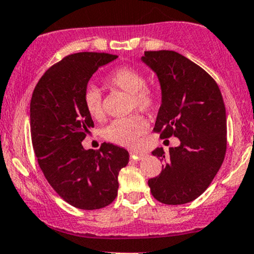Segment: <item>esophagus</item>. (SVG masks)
I'll use <instances>...</instances> for the list:
<instances>
[{"label":"esophagus","instance_id":"1","mask_svg":"<svg viewBox=\"0 0 254 254\" xmlns=\"http://www.w3.org/2000/svg\"><path fill=\"white\" fill-rule=\"evenodd\" d=\"M129 156H130V158H133V159H135V160H140V159H142V158H144L146 154L144 153V152H138V151H130L129 152Z\"/></svg>","mask_w":254,"mask_h":254}]
</instances>
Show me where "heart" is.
Here are the masks:
<instances>
[{
	"label": "heart",
	"mask_w": 254,
	"mask_h": 254,
	"mask_svg": "<svg viewBox=\"0 0 254 254\" xmlns=\"http://www.w3.org/2000/svg\"><path fill=\"white\" fill-rule=\"evenodd\" d=\"M107 84L130 95V112L140 110L151 113L158 104L157 92L146 85V77L142 71L134 66L118 67L107 77ZM84 107L90 118L96 121L103 120L104 107L101 91L95 86H89L83 96ZM148 128L147 121L142 116L134 114L125 119H116L104 128L103 136L113 144L133 147Z\"/></svg>",
	"instance_id": "b5f03b06"
}]
</instances>
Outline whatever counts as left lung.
Instances as JSON below:
<instances>
[{"label":"left lung","mask_w":254,"mask_h":254,"mask_svg":"<svg viewBox=\"0 0 254 254\" xmlns=\"http://www.w3.org/2000/svg\"><path fill=\"white\" fill-rule=\"evenodd\" d=\"M142 62L159 78L162 106L154 132L177 136L181 145L152 154L164 170L148 180L152 195L165 204H184L210 186L227 150L226 109L219 85L207 71L175 51H146Z\"/></svg>","instance_id":"1"}]
</instances>
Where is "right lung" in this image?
Wrapping results in <instances>:
<instances>
[{
	"label": "right lung",
	"instance_id": "right-lung-1",
	"mask_svg": "<svg viewBox=\"0 0 254 254\" xmlns=\"http://www.w3.org/2000/svg\"><path fill=\"white\" fill-rule=\"evenodd\" d=\"M118 56L103 52L68 55L45 72L31 100V136L38 164L50 186L68 204L101 209L118 195V176L128 164L125 148L103 142L84 150L94 121L83 96L97 68Z\"/></svg>",
	"mask_w": 254,
	"mask_h": 254
}]
</instances>
